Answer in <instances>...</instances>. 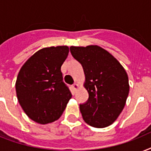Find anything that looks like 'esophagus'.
<instances>
[{
  "instance_id": "obj_1",
  "label": "esophagus",
  "mask_w": 151,
  "mask_h": 151,
  "mask_svg": "<svg viewBox=\"0 0 151 151\" xmlns=\"http://www.w3.org/2000/svg\"><path fill=\"white\" fill-rule=\"evenodd\" d=\"M71 88H72V89L73 90V92H76L77 89L79 88V85H78V84H74V85H73L72 86H71Z\"/></svg>"
}]
</instances>
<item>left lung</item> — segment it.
Here are the masks:
<instances>
[{
	"label": "left lung",
	"instance_id": "obj_1",
	"mask_svg": "<svg viewBox=\"0 0 151 151\" xmlns=\"http://www.w3.org/2000/svg\"><path fill=\"white\" fill-rule=\"evenodd\" d=\"M71 55L83 67L88 99L80 104L84 121L95 128L115 122L129 96V78L122 64L99 46H71Z\"/></svg>",
	"mask_w": 151,
	"mask_h": 151
}]
</instances>
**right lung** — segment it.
I'll return each instance as SVG.
<instances>
[{"instance_id":"obj_1","label":"right lung","mask_w":151,"mask_h":151,"mask_svg":"<svg viewBox=\"0 0 151 151\" xmlns=\"http://www.w3.org/2000/svg\"><path fill=\"white\" fill-rule=\"evenodd\" d=\"M68 53L67 46L44 48L28 59L19 72L18 100L37 123L45 124L59 119L72 96L61 72Z\"/></svg>"}]
</instances>
